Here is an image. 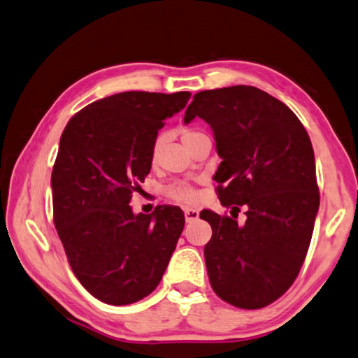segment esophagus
I'll use <instances>...</instances> for the list:
<instances>
[{
  "instance_id": "esophagus-1",
  "label": "esophagus",
  "mask_w": 358,
  "mask_h": 358,
  "mask_svg": "<svg viewBox=\"0 0 358 358\" xmlns=\"http://www.w3.org/2000/svg\"><path fill=\"white\" fill-rule=\"evenodd\" d=\"M184 213H185V221L187 222H192V221L199 218V212L196 210V208H185Z\"/></svg>"
}]
</instances>
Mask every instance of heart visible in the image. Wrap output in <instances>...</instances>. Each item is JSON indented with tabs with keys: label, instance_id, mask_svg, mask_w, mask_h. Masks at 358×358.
Masks as SVG:
<instances>
[{
	"label": "heart",
	"instance_id": "1",
	"mask_svg": "<svg viewBox=\"0 0 358 358\" xmlns=\"http://www.w3.org/2000/svg\"><path fill=\"white\" fill-rule=\"evenodd\" d=\"M204 138H208L207 134L196 129V127H184V129L180 131L182 143H184L188 150H192V148L196 145L198 141L204 140ZM162 146H164V137L160 136L154 140V143L151 146V164L152 165L159 164ZM166 194L171 199L179 201V202H185V204L196 199V192H194V187L190 184V182H185V180H178V182H173L171 185H168Z\"/></svg>",
	"mask_w": 358,
	"mask_h": 358
}]
</instances>
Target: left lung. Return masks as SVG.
<instances>
[{
	"mask_svg": "<svg viewBox=\"0 0 358 358\" xmlns=\"http://www.w3.org/2000/svg\"><path fill=\"white\" fill-rule=\"evenodd\" d=\"M196 117L213 131L222 159L213 179L221 206L232 208V218L201 212L212 226L208 280L231 306L266 307L298 278L312 240L320 208L312 141L289 107L251 85L196 93L184 121Z\"/></svg>",
	"mask_w": 358,
	"mask_h": 358,
	"instance_id": "1",
	"label": "left lung"
}]
</instances>
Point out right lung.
<instances>
[{"mask_svg": "<svg viewBox=\"0 0 358 358\" xmlns=\"http://www.w3.org/2000/svg\"><path fill=\"white\" fill-rule=\"evenodd\" d=\"M190 92H123L84 107L65 126L52 166L54 226L74 275L96 299L127 306L152 293L185 224L179 207L134 215L151 146Z\"/></svg>", "mask_w": 358, "mask_h": 358, "instance_id": "add662e5", "label": "right lung"}]
</instances>
